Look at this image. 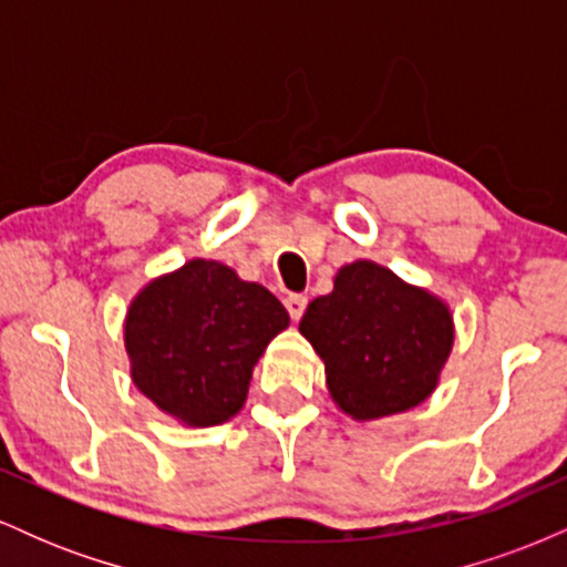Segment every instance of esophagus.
<instances>
[{
    "instance_id": "34e87169",
    "label": "esophagus",
    "mask_w": 567,
    "mask_h": 567,
    "mask_svg": "<svg viewBox=\"0 0 567 567\" xmlns=\"http://www.w3.org/2000/svg\"><path fill=\"white\" fill-rule=\"evenodd\" d=\"M306 296H301V292H290L288 298H285V309H288V315H290V320L292 322H298L303 317V311H306Z\"/></svg>"
}]
</instances>
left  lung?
Listing matches in <instances>:
<instances>
[{
  "mask_svg": "<svg viewBox=\"0 0 567 567\" xmlns=\"http://www.w3.org/2000/svg\"><path fill=\"white\" fill-rule=\"evenodd\" d=\"M298 328L322 357L338 408L360 421L424 402L453 347L447 306L373 261L343 266Z\"/></svg>",
  "mask_w": 567,
  "mask_h": 567,
  "instance_id": "8db88e82",
  "label": "left lung"
}]
</instances>
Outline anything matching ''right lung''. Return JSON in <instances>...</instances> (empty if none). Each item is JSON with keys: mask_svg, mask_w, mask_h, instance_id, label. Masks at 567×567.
<instances>
[{"mask_svg": "<svg viewBox=\"0 0 567 567\" xmlns=\"http://www.w3.org/2000/svg\"><path fill=\"white\" fill-rule=\"evenodd\" d=\"M285 306L229 266L194 258L154 279L127 311L133 381L188 426H216L245 405L252 365L288 328Z\"/></svg>", "mask_w": 567, "mask_h": 567, "instance_id": "add662e5", "label": "right lung"}]
</instances>
